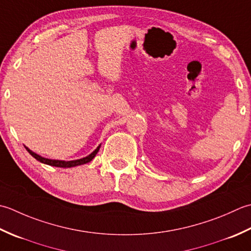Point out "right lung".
Here are the masks:
<instances>
[{
	"mask_svg": "<svg viewBox=\"0 0 251 251\" xmlns=\"http://www.w3.org/2000/svg\"><path fill=\"white\" fill-rule=\"evenodd\" d=\"M100 145L96 148V150L90 154L89 156H86L84 158H81V159H76V160H70V161H65V160H53V159H48V158H44V157H41L38 154H35L32 151H30L28 147H25V150L28 151V152L32 157H34L35 159L38 161L45 163V165H49V166H53V167H59V168H71V167H75V166H80V165H84V163H88L90 162L93 158L96 156L97 152L100 151Z\"/></svg>",
	"mask_w": 251,
	"mask_h": 251,
	"instance_id": "obj_1",
	"label": "right lung"
}]
</instances>
